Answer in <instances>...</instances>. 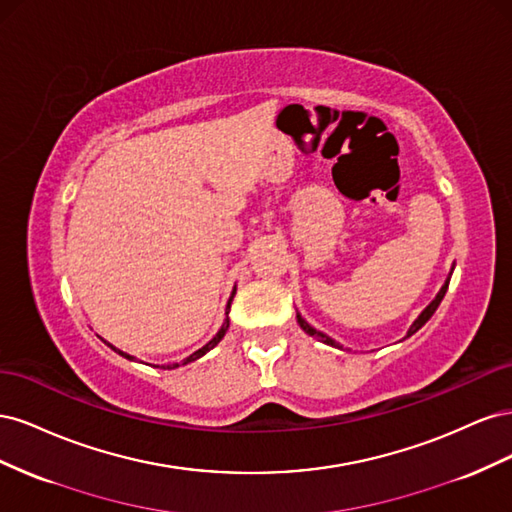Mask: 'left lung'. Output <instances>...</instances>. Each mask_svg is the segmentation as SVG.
<instances>
[{
  "label": "left lung",
  "instance_id": "1",
  "mask_svg": "<svg viewBox=\"0 0 512 512\" xmlns=\"http://www.w3.org/2000/svg\"><path fill=\"white\" fill-rule=\"evenodd\" d=\"M448 282H451V277H448V280H446V284L442 286V290L438 292V297L436 299H433L427 307H425V312L421 314V316H418L416 320H414V324H412V327H410V331H408V335H412V333H416L418 329H421L423 327V324L433 316V314H436V309H438V305L442 303V299H444V294H446V290H448ZM297 322L301 324V329L307 333V335H312V337H318L320 339V342H324V344H329V346H337L335 342H333V339L331 337H327V335H324V333H320V331H316L314 327H309V324L301 318V314H297Z\"/></svg>",
  "mask_w": 512,
  "mask_h": 512
}]
</instances>
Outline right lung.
Listing matches in <instances>:
<instances>
[{"mask_svg":"<svg viewBox=\"0 0 512 512\" xmlns=\"http://www.w3.org/2000/svg\"><path fill=\"white\" fill-rule=\"evenodd\" d=\"M232 297H235V292H232ZM232 297L228 299V305H226V320H224V324H222V329L218 331V335H215V337L211 339V342H209L207 346H203V348H200V350H196L194 354H190L188 359L183 361V365H185V363H192V361H196V359H200V356L207 354L211 348H215V346L220 344V339L226 335V331H228V324H230V320H228V312H230V303H232ZM108 346H111V344H108ZM111 348H113V346H111ZM113 350H115V352H119L121 356H126V359H132V356H130V354H126V352H121V350H117V348H113ZM175 367H179V363H177V365H164V369H175Z\"/></svg>","mask_w":512,"mask_h":512,"instance_id":"right-lung-1","label":"right lung"}]
</instances>
